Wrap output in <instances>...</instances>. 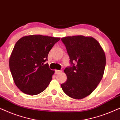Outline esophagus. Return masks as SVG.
<instances>
[{"label": "esophagus", "instance_id": "34e87169", "mask_svg": "<svg viewBox=\"0 0 120 120\" xmlns=\"http://www.w3.org/2000/svg\"><path fill=\"white\" fill-rule=\"evenodd\" d=\"M62 70H55V73L56 74H59L60 73H61Z\"/></svg>", "mask_w": 120, "mask_h": 120}]
</instances>
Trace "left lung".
Instances as JSON below:
<instances>
[{
  "mask_svg": "<svg viewBox=\"0 0 120 120\" xmlns=\"http://www.w3.org/2000/svg\"><path fill=\"white\" fill-rule=\"evenodd\" d=\"M61 40L73 64L64 70L67 80L61 87L70 97L83 99L94 91L102 79L106 64L105 52L92 37L75 35ZM75 62L76 65L73 63Z\"/></svg>",
  "mask_w": 120,
  "mask_h": 120,
  "instance_id": "obj_1",
  "label": "left lung"
}]
</instances>
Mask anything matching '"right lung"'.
<instances>
[{"mask_svg":"<svg viewBox=\"0 0 120 120\" xmlns=\"http://www.w3.org/2000/svg\"><path fill=\"white\" fill-rule=\"evenodd\" d=\"M60 38L41 35L24 36L16 42L9 59L14 82L19 90L34 96L43 92L55 73L47 63V56Z\"/></svg>","mask_w":120,"mask_h":120,"instance_id":"right-lung-1","label":"right lung"}]
</instances>
